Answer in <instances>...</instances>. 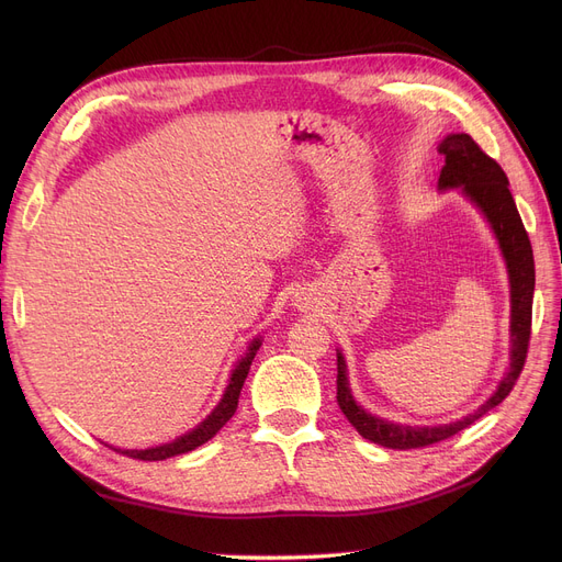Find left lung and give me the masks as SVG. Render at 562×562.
Returning a JSON list of instances; mask_svg holds the SVG:
<instances>
[{
  "mask_svg": "<svg viewBox=\"0 0 562 562\" xmlns=\"http://www.w3.org/2000/svg\"><path fill=\"white\" fill-rule=\"evenodd\" d=\"M439 155L445 157V166L439 172V189H456L460 187L464 195L476 202L479 210L487 216L501 252L506 257L508 273H510V299H513V356H510V371L501 380L498 390L485 401L474 415H469L449 426H435V428H412L385 422L380 417L369 415L350 396L348 378H346V362L341 352H337V403L346 419L352 424L364 439L373 445L387 447V449H424L437 441H445L460 430L469 428L479 422L492 407L504 401L526 364L528 356V341H530V318H533V289H536V261L533 248L517 212V204L508 189V177L490 155L481 150V145L469 134H449L439 143Z\"/></svg>",
  "mask_w": 562,
  "mask_h": 562,
  "instance_id": "8db88e82",
  "label": "left lung"
}]
</instances>
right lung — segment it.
<instances>
[{
    "label": "right lung",
    "mask_w": 562,
    "mask_h": 562,
    "mask_svg": "<svg viewBox=\"0 0 562 562\" xmlns=\"http://www.w3.org/2000/svg\"><path fill=\"white\" fill-rule=\"evenodd\" d=\"M259 339H255L246 352V358H241V362L236 364L232 378H229V385L223 394V401L218 403V407L212 412L210 417H206L195 430L187 432L184 437H177L175 441H170V445H164V447H157V449H145V451H123V449H113L117 453H123L127 458H134V460H145V462H153V460H166V458H172V456H182V453H189L198 447H202L204 441H210L236 412V405H239V394H241V387L244 382L248 378V371H250V364L255 360V352L259 350Z\"/></svg>",
    "instance_id": "right-lung-1"
}]
</instances>
